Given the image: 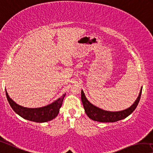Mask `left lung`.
I'll return each mask as SVG.
<instances>
[{"instance_id": "1", "label": "left lung", "mask_w": 153, "mask_h": 153, "mask_svg": "<svg viewBox=\"0 0 153 153\" xmlns=\"http://www.w3.org/2000/svg\"><path fill=\"white\" fill-rule=\"evenodd\" d=\"M142 90V88L140 90L138 97L130 108L119 111H105L93 105V104L87 100L85 94H84L82 90L81 92V99L86 114L90 118H91L93 120L101 123H114L116 122V121L124 119L135 110V109L136 108L137 105H138V103H139L140 97H141Z\"/></svg>"}]
</instances>
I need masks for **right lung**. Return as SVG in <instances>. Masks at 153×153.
<instances>
[{"label":"right lung","instance_id":"1","mask_svg":"<svg viewBox=\"0 0 153 153\" xmlns=\"http://www.w3.org/2000/svg\"><path fill=\"white\" fill-rule=\"evenodd\" d=\"M6 92V96L11 108L16 113L20 115L24 119L34 121L36 123H45L54 119L57 116L59 110L62 106L65 94L61 97L58 99L54 102L47 106L38 108H28L19 105L12 100Z\"/></svg>","mask_w":153,"mask_h":153}]
</instances>
